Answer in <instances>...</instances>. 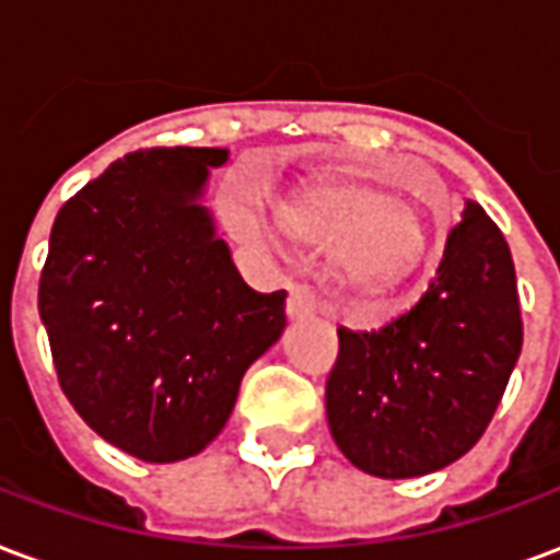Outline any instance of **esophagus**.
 <instances>
[{"instance_id":"esophagus-1","label":"esophagus","mask_w":560,"mask_h":560,"mask_svg":"<svg viewBox=\"0 0 560 560\" xmlns=\"http://www.w3.org/2000/svg\"><path fill=\"white\" fill-rule=\"evenodd\" d=\"M317 312V300L308 284H293L291 293H288V317L296 320V317H312Z\"/></svg>"}]
</instances>
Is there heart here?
Masks as SVG:
<instances>
[{
  "mask_svg": "<svg viewBox=\"0 0 560 560\" xmlns=\"http://www.w3.org/2000/svg\"><path fill=\"white\" fill-rule=\"evenodd\" d=\"M291 228L315 243L341 245L339 276L353 291H377L408 276L425 252V221L411 203L363 183L317 188L291 212Z\"/></svg>",
  "mask_w": 560,
  "mask_h": 560,
  "instance_id": "1",
  "label": "heart"
}]
</instances>
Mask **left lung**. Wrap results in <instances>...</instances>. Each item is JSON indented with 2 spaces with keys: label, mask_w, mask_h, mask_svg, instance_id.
Segmentation results:
<instances>
[{
  "label": "left lung",
  "mask_w": 560,
  "mask_h": 560,
  "mask_svg": "<svg viewBox=\"0 0 560 560\" xmlns=\"http://www.w3.org/2000/svg\"><path fill=\"white\" fill-rule=\"evenodd\" d=\"M518 351L510 245L468 200L417 305L372 332L339 327L329 432L351 465L384 480L446 468L492 422Z\"/></svg>",
  "instance_id": "left-lung-1"
}]
</instances>
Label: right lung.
<instances>
[{
  "mask_svg": "<svg viewBox=\"0 0 560 560\" xmlns=\"http://www.w3.org/2000/svg\"><path fill=\"white\" fill-rule=\"evenodd\" d=\"M228 155L128 152L50 231L38 312L59 387L92 432L143 462L197 456L288 324V293L245 284L200 203L209 167Z\"/></svg>",
  "mask_w": 560,
  "mask_h": 560,
  "instance_id": "add662e5",
  "label": "right lung"
}]
</instances>
